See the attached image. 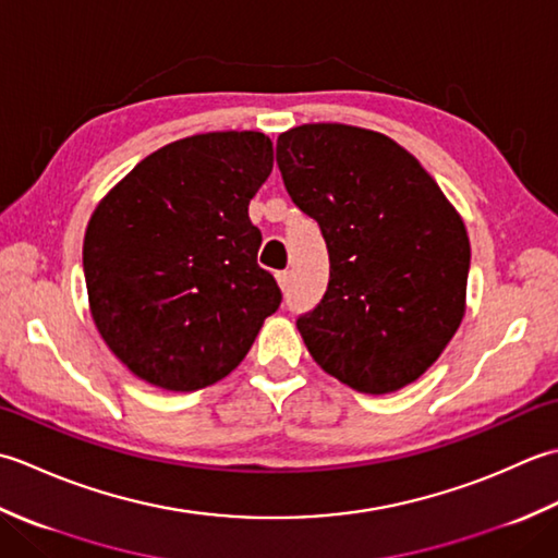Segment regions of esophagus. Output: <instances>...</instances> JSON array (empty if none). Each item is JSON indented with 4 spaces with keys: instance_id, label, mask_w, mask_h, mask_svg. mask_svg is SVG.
<instances>
[{
    "instance_id": "1",
    "label": "esophagus",
    "mask_w": 558,
    "mask_h": 558,
    "mask_svg": "<svg viewBox=\"0 0 558 558\" xmlns=\"http://www.w3.org/2000/svg\"><path fill=\"white\" fill-rule=\"evenodd\" d=\"M277 281H279V287H281V291H287L289 289V283H291V271H277Z\"/></svg>"
}]
</instances>
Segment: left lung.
<instances>
[{"label": "left lung", "instance_id": "left-lung-1", "mask_svg": "<svg viewBox=\"0 0 558 558\" xmlns=\"http://www.w3.org/2000/svg\"><path fill=\"white\" fill-rule=\"evenodd\" d=\"M277 166L329 253L323 301L295 320L311 356L366 395L414 383L464 315L470 238L460 214L380 132L301 124L279 134Z\"/></svg>", "mask_w": 558, "mask_h": 558}]
</instances>
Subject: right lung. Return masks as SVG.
I'll list each match as a JSON object with an SVG mask.
<instances>
[{
    "mask_svg": "<svg viewBox=\"0 0 558 558\" xmlns=\"http://www.w3.org/2000/svg\"><path fill=\"white\" fill-rule=\"evenodd\" d=\"M275 166L263 132H209L136 163L90 216L88 305L136 378L192 392L229 375L279 308L247 204Z\"/></svg>",
    "mask_w": 558,
    "mask_h": 558,
    "instance_id": "add662e5",
    "label": "right lung"
}]
</instances>
